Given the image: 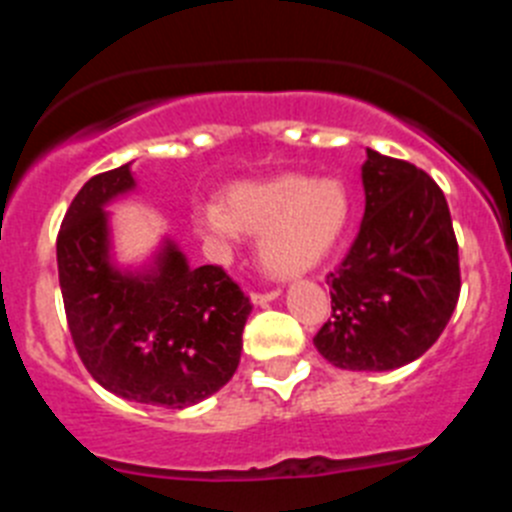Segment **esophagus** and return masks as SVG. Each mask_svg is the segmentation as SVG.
I'll list each match as a JSON object with an SVG mask.
<instances>
[{"instance_id":"esophagus-1","label":"esophagus","mask_w":512,"mask_h":512,"mask_svg":"<svg viewBox=\"0 0 512 512\" xmlns=\"http://www.w3.org/2000/svg\"><path fill=\"white\" fill-rule=\"evenodd\" d=\"M277 297H279V289H269V292H253L251 300L253 305H266V302L277 300Z\"/></svg>"}]
</instances>
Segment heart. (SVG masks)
I'll return each mask as SVG.
<instances>
[{"label":"heart","mask_w":512,"mask_h":512,"mask_svg":"<svg viewBox=\"0 0 512 512\" xmlns=\"http://www.w3.org/2000/svg\"><path fill=\"white\" fill-rule=\"evenodd\" d=\"M348 217L351 200L341 182L287 174L235 184L223 205L194 212V228L212 251L228 248L238 233L261 235V264L277 277H297L338 246Z\"/></svg>","instance_id":"1"}]
</instances>
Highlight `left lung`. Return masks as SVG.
I'll return each instance as SVG.
<instances>
[{
  "label": "left lung",
  "instance_id": "left-lung-1",
  "mask_svg": "<svg viewBox=\"0 0 512 512\" xmlns=\"http://www.w3.org/2000/svg\"><path fill=\"white\" fill-rule=\"evenodd\" d=\"M366 207L346 259L328 274V323L315 348L338 369L390 372L423 356L459 300V243L441 187L418 166L366 151Z\"/></svg>",
  "mask_w": 512,
  "mask_h": 512
}]
</instances>
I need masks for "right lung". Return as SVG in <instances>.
Instances as JSON below:
<instances>
[{"mask_svg":"<svg viewBox=\"0 0 512 512\" xmlns=\"http://www.w3.org/2000/svg\"><path fill=\"white\" fill-rule=\"evenodd\" d=\"M130 164L92 176L58 230V282L76 354L112 395L182 410L238 369L251 300L223 266L189 269L166 243L151 269L110 261L104 205L130 192Z\"/></svg>","mask_w":512,"mask_h":512,"instance_id":"right-lung-1","label":"right lung"}]
</instances>
